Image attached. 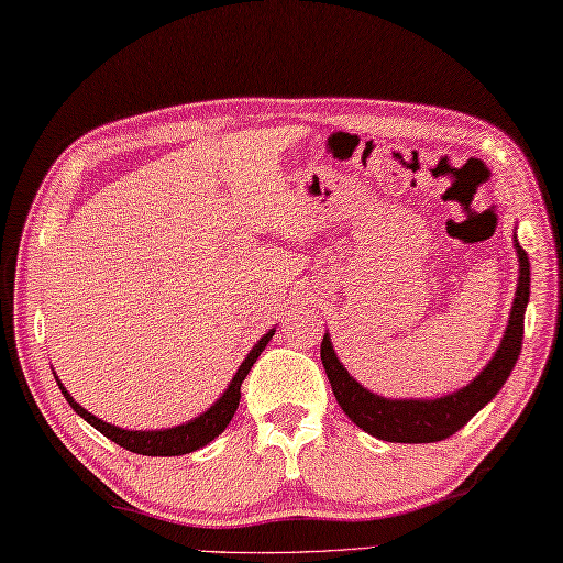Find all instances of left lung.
Instances as JSON below:
<instances>
[{
	"label": "left lung",
	"mask_w": 563,
	"mask_h": 563,
	"mask_svg": "<svg viewBox=\"0 0 563 563\" xmlns=\"http://www.w3.org/2000/svg\"><path fill=\"white\" fill-rule=\"evenodd\" d=\"M515 252L520 262L518 291L512 298L508 328L503 332V340L493 354L490 362L478 372L472 384L456 388L454 394L440 398H384L369 388H364L354 378L332 350L330 332L320 342V360H323L328 382L332 386L340 408L354 426L369 432L372 438L384 442H440L446 440L456 430H462L476 412L490 404L496 394L508 382L515 362L522 350V332H525V308L530 301V257L520 247L518 235H515Z\"/></svg>",
	"instance_id": "obj_1"
}]
</instances>
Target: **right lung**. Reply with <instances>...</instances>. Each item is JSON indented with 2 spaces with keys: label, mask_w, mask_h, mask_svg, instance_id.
Instances as JSON below:
<instances>
[{
  "label": "right lung",
  "mask_w": 563,
  "mask_h": 563,
  "mask_svg": "<svg viewBox=\"0 0 563 563\" xmlns=\"http://www.w3.org/2000/svg\"><path fill=\"white\" fill-rule=\"evenodd\" d=\"M272 335H274V328L267 332V335H262L257 340V345L247 352L243 364L238 366V372L231 378V384H228L221 398H216V404L209 410H203L201 416H197L189 422H181V426L165 428V430H125V428L111 426V422L91 416L89 410L79 406L77 400L67 394V388L60 384V378L55 376V382H57V386H60L65 400L73 406L77 416L85 418L91 428L99 430L111 442L121 444L123 450L135 452V454H145V456H179V454H189V452L201 450V446L213 442L218 434L228 428V422L233 420L238 404H240V386H243L245 376L252 369V364L257 362V357L262 354V350L267 347Z\"/></svg>",
  "instance_id": "obj_1"
}]
</instances>
